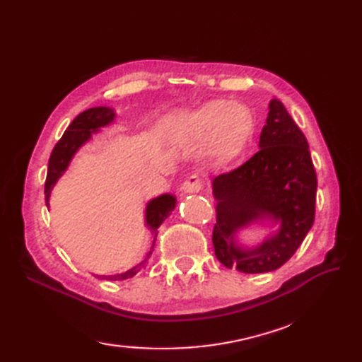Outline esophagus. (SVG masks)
Instances as JSON below:
<instances>
[{
  "instance_id": "34e87169",
  "label": "esophagus",
  "mask_w": 362,
  "mask_h": 362,
  "mask_svg": "<svg viewBox=\"0 0 362 362\" xmlns=\"http://www.w3.org/2000/svg\"><path fill=\"white\" fill-rule=\"evenodd\" d=\"M204 187V181L198 177V175H190L182 182V193H199Z\"/></svg>"
}]
</instances>
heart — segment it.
<instances>
[{
	"mask_svg": "<svg viewBox=\"0 0 362 362\" xmlns=\"http://www.w3.org/2000/svg\"><path fill=\"white\" fill-rule=\"evenodd\" d=\"M250 131V116L243 105L226 101L206 103L182 122V137L204 141L205 156L213 163L231 161L242 151Z\"/></svg>",
	"mask_w": 362,
	"mask_h": 362,
	"instance_id": "heart-1",
	"label": "heart"
}]
</instances>
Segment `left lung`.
I'll use <instances>...</instances> for the list:
<instances>
[{
    "mask_svg": "<svg viewBox=\"0 0 362 362\" xmlns=\"http://www.w3.org/2000/svg\"><path fill=\"white\" fill-rule=\"evenodd\" d=\"M269 108L261 149L213 180L214 254L225 267L243 273H264L286 264L315 217L317 175L308 141L281 101L272 100ZM262 216L281 221L277 235L255 250L238 248L233 242L236 229Z\"/></svg>",
    "mask_w": 362,
    "mask_h": 362,
    "instance_id": "8db88e82",
    "label": "left lung"
}]
</instances>
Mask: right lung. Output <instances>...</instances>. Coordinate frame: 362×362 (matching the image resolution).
I'll return each instance as SVG.
<instances>
[{"mask_svg":"<svg viewBox=\"0 0 362 362\" xmlns=\"http://www.w3.org/2000/svg\"><path fill=\"white\" fill-rule=\"evenodd\" d=\"M113 117H115V113L112 108L93 107V108H89V110L80 113L72 120L68 129L63 133L62 139L57 141L56 146H54L49 161H48V173H47V181H45V202H47V205L49 201L51 189L54 187V184L57 182V180L62 177L63 172L66 170L68 164H69L72 156L76 152V149H78L84 144V141L90 139L92 133H95L96 128L110 124ZM175 202H177V199H175L172 194H163V196H160V198L152 199L148 204L146 223L149 225L152 231H154V243H156L158 226L163 223L164 218L170 214V211L175 208ZM151 252L152 250H149V254L145 258V261H141L140 264H137L136 267H133L125 273H120V275L107 276V279L122 281V279L133 278L136 273L145 266V262L151 257Z\"/></svg>","mask_w":362,"mask_h":362,"instance_id":"add662e5","label":"right lung"}]
</instances>
